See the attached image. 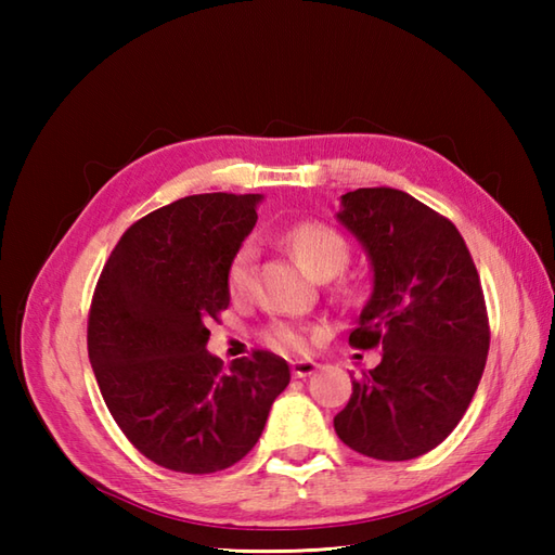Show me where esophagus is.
<instances>
[{"instance_id": "34e87169", "label": "esophagus", "mask_w": 555, "mask_h": 555, "mask_svg": "<svg viewBox=\"0 0 555 555\" xmlns=\"http://www.w3.org/2000/svg\"><path fill=\"white\" fill-rule=\"evenodd\" d=\"M317 370H320V364L312 362V360H296V362H291V372H293V376H296V379H305V376L314 374Z\"/></svg>"}]
</instances>
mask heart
<instances>
[{
	"label": "heart",
	"mask_w": 555,
	"mask_h": 555,
	"mask_svg": "<svg viewBox=\"0 0 555 555\" xmlns=\"http://www.w3.org/2000/svg\"><path fill=\"white\" fill-rule=\"evenodd\" d=\"M286 241L291 245V250L300 259L305 271L320 281L336 276L338 271H344V267L348 264V257H350L348 241L332 227H324V223H317V221L298 223V227H293L288 231ZM255 255L257 250L253 243H243L238 250H235L229 264L231 296L238 298L250 291ZM267 344L276 350L300 352L305 348V336L300 328L291 324H274L269 326L267 332Z\"/></svg>",
	"instance_id": "heart-1"
}]
</instances>
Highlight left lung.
<instances>
[{
    "label": "left lung",
    "mask_w": 555,
    "mask_h": 555,
    "mask_svg": "<svg viewBox=\"0 0 555 555\" xmlns=\"http://www.w3.org/2000/svg\"><path fill=\"white\" fill-rule=\"evenodd\" d=\"M336 219L372 264V296L350 346L382 348L334 417L338 439L376 460L439 446L473 400L489 352V317L463 235L396 188L340 195Z\"/></svg>",
    "instance_id": "left-lung-1"
}]
</instances>
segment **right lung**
<instances>
[{"label":"right lung","instance_id":"1","mask_svg":"<svg viewBox=\"0 0 555 555\" xmlns=\"http://www.w3.org/2000/svg\"><path fill=\"white\" fill-rule=\"evenodd\" d=\"M262 195L181 197L135 221L104 264L88 356L104 403L140 453L209 475L253 451L291 382L284 358L255 350L229 372L207 352V322L229 308V264Z\"/></svg>","mask_w":555,"mask_h":555}]
</instances>
